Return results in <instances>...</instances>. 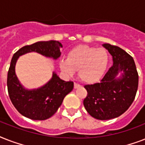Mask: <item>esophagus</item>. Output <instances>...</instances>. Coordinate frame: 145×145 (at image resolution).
I'll return each mask as SVG.
<instances>
[{
	"mask_svg": "<svg viewBox=\"0 0 145 145\" xmlns=\"http://www.w3.org/2000/svg\"><path fill=\"white\" fill-rule=\"evenodd\" d=\"M80 85H79L78 84H76V83H74V89H78L80 87Z\"/></svg>",
	"mask_w": 145,
	"mask_h": 145,
	"instance_id": "esophagus-1",
	"label": "esophagus"
}]
</instances>
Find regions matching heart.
I'll return each mask as SVG.
<instances>
[{"mask_svg": "<svg viewBox=\"0 0 145 145\" xmlns=\"http://www.w3.org/2000/svg\"><path fill=\"white\" fill-rule=\"evenodd\" d=\"M109 61L108 51L88 45H79L68 52L67 59L59 61V68L64 74L72 76L78 70V77L87 84L99 81L105 74Z\"/></svg>", "mask_w": 145, "mask_h": 145, "instance_id": "b5f03b06", "label": "heart"}]
</instances>
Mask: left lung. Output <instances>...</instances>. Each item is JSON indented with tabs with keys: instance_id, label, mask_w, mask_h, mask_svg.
<instances>
[{
	"instance_id": "8db88e82",
	"label": "left lung",
	"mask_w": 145,
	"mask_h": 145,
	"mask_svg": "<svg viewBox=\"0 0 145 145\" xmlns=\"http://www.w3.org/2000/svg\"><path fill=\"white\" fill-rule=\"evenodd\" d=\"M102 46L111 55L113 65L100 83L84 86L88 93L84 105L92 117L105 120L118 117L130 107L137 93L138 75L134 59L126 51L109 44Z\"/></svg>"
}]
</instances>
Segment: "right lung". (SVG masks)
Returning <instances> with one entry per match:
<instances>
[{
  "instance_id": "1",
  "label": "right lung",
  "mask_w": 145,
  "mask_h": 145,
  "mask_svg": "<svg viewBox=\"0 0 145 145\" xmlns=\"http://www.w3.org/2000/svg\"><path fill=\"white\" fill-rule=\"evenodd\" d=\"M62 44L57 40L38 41L19 49L12 58L7 74V89L12 105L24 117L34 120L51 117L61 106L64 98L74 89L73 82L61 80L55 71L47 83L35 89H27L20 83L16 74L19 56L29 52L57 60L61 56Z\"/></svg>"
}]
</instances>
